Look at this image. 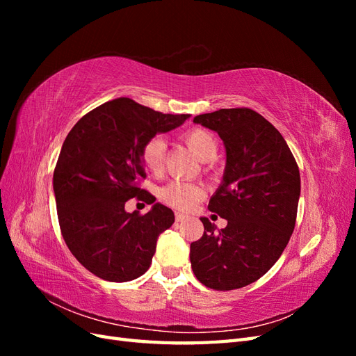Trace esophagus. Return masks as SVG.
Returning <instances> with one entry per match:
<instances>
[{
    "label": "esophagus",
    "instance_id": "1",
    "mask_svg": "<svg viewBox=\"0 0 356 356\" xmlns=\"http://www.w3.org/2000/svg\"><path fill=\"white\" fill-rule=\"evenodd\" d=\"M175 220H177V221H184V220H186V215L181 213V212H177V213H175Z\"/></svg>",
    "mask_w": 356,
    "mask_h": 356
}]
</instances>
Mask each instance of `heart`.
Returning a JSON list of instances; mask_svg holds the SVG:
<instances>
[{
    "mask_svg": "<svg viewBox=\"0 0 356 356\" xmlns=\"http://www.w3.org/2000/svg\"><path fill=\"white\" fill-rule=\"evenodd\" d=\"M186 143L200 160L209 161L217 154V141L211 132L204 129H193L186 135ZM166 143L160 136H154L143 148V163L152 174H159L165 163ZM160 200L178 211H190L204 196V190L196 182L172 181L159 191Z\"/></svg>",
    "mask_w": 356,
    "mask_h": 356,
    "instance_id": "heart-1",
    "label": "heart"
}]
</instances>
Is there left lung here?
Returning a JSON list of instances; mask_svg holds the SVG:
<instances>
[{"label": "left lung", "mask_w": 356, "mask_h": 356, "mask_svg": "<svg viewBox=\"0 0 356 356\" xmlns=\"http://www.w3.org/2000/svg\"><path fill=\"white\" fill-rule=\"evenodd\" d=\"M193 122L222 139L225 168L208 208L227 225L217 230L200 218L204 232L190 245L191 268L208 288H242L270 270L294 232L298 166L277 129L250 108H222Z\"/></svg>", "instance_id": "8db88e82"}]
</instances>
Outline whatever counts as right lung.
<instances>
[{
  "mask_svg": "<svg viewBox=\"0 0 356 356\" xmlns=\"http://www.w3.org/2000/svg\"><path fill=\"white\" fill-rule=\"evenodd\" d=\"M187 118L117 98L81 117L65 138L53 174L59 225L72 255L93 275L127 282L148 270L175 215L136 186L145 177L143 148ZM132 197L153 202L152 209L127 213Z\"/></svg>",
  "mask_w": 356,
  "mask_h": 356,
  "instance_id": "right-lung-1",
  "label": "right lung"
}]
</instances>
